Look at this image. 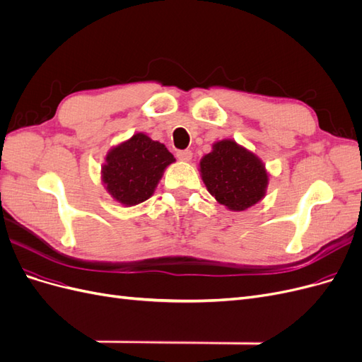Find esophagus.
<instances>
[{"label":"esophagus","mask_w":362,"mask_h":362,"mask_svg":"<svg viewBox=\"0 0 362 362\" xmlns=\"http://www.w3.org/2000/svg\"><path fill=\"white\" fill-rule=\"evenodd\" d=\"M177 157H178V160H181V161H190L192 157H193V152L189 151V149L178 151V152H177Z\"/></svg>","instance_id":"34e87169"}]
</instances>
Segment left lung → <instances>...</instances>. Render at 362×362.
I'll return each mask as SVG.
<instances>
[{"label":"left lung","instance_id":"obj_1","mask_svg":"<svg viewBox=\"0 0 362 362\" xmlns=\"http://www.w3.org/2000/svg\"><path fill=\"white\" fill-rule=\"evenodd\" d=\"M199 168L206 190L228 210L245 211L266 196L269 173L264 163L235 140L216 141Z\"/></svg>","mask_w":362,"mask_h":362}]
</instances>
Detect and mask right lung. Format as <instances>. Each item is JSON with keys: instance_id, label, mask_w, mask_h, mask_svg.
I'll return each mask as SVG.
<instances>
[{"instance_id": "1", "label": "right lung", "mask_w": 362, "mask_h": 362, "mask_svg": "<svg viewBox=\"0 0 362 362\" xmlns=\"http://www.w3.org/2000/svg\"><path fill=\"white\" fill-rule=\"evenodd\" d=\"M173 161V156L163 144L144 133H136L108 151L101 178L115 201L133 206L154 194L164 169Z\"/></svg>"}]
</instances>
